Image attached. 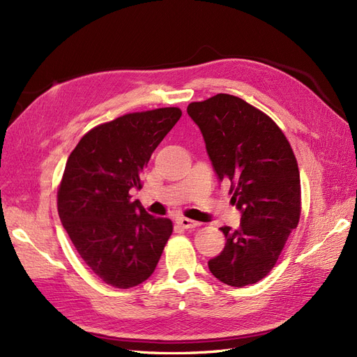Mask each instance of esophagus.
<instances>
[{"label": "esophagus", "instance_id": "34e87169", "mask_svg": "<svg viewBox=\"0 0 357 357\" xmlns=\"http://www.w3.org/2000/svg\"><path fill=\"white\" fill-rule=\"evenodd\" d=\"M176 222H177V225H180L183 229H192V228H197V226L199 225L198 222H195V220H190V219H188V218H177L176 219Z\"/></svg>", "mask_w": 357, "mask_h": 357}]
</instances>
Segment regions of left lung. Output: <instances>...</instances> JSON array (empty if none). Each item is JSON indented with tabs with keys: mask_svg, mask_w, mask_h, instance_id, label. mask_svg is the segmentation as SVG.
<instances>
[{
	"mask_svg": "<svg viewBox=\"0 0 357 357\" xmlns=\"http://www.w3.org/2000/svg\"><path fill=\"white\" fill-rule=\"evenodd\" d=\"M220 181L241 211L238 229L222 226L226 244L208 261L222 283L243 287L262 280L278 261L301 215V180L287 138L271 117L238 96L218 93L190 102Z\"/></svg>",
	"mask_w": 357,
	"mask_h": 357,
	"instance_id": "left-lung-1",
	"label": "left lung"
}]
</instances>
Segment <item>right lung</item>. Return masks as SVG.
<instances>
[{"instance_id":"obj_1","label":"right lung","mask_w":357,"mask_h":357,"mask_svg":"<svg viewBox=\"0 0 357 357\" xmlns=\"http://www.w3.org/2000/svg\"><path fill=\"white\" fill-rule=\"evenodd\" d=\"M181 110L129 113L95 126L71 152L58 190L59 219L75 250L104 283L129 289L153 274L172 222L149 214L131 190Z\"/></svg>"}]
</instances>
